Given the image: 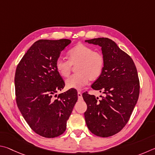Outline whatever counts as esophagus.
<instances>
[{"instance_id": "34e87169", "label": "esophagus", "mask_w": 155, "mask_h": 155, "mask_svg": "<svg viewBox=\"0 0 155 155\" xmlns=\"http://www.w3.org/2000/svg\"><path fill=\"white\" fill-rule=\"evenodd\" d=\"M78 99L82 100V94L80 92H78Z\"/></svg>"}]
</instances>
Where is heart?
I'll return each mask as SVG.
<instances>
[{
    "mask_svg": "<svg viewBox=\"0 0 155 155\" xmlns=\"http://www.w3.org/2000/svg\"><path fill=\"white\" fill-rule=\"evenodd\" d=\"M69 60L58 58L55 67L57 71L63 78L69 77L73 67L77 73L66 81L69 88L79 89L87 84L89 80L95 81L101 77L105 67V56L99 51L82 43H78L68 52Z\"/></svg>",
    "mask_w": 155,
    "mask_h": 155,
    "instance_id": "b5f03b06",
    "label": "heart"
}]
</instances>
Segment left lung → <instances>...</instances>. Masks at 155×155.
I'll use <instances>...</instances> for the list:
<instances>
[{
    "mask_svg": "<svg viewBox=\"0 0 155 155\" xmlns=\"http://www.w3.org/2000/svg\"><path fill=\"white\" fill-rule=\"evenodd\" d=\"M86 42L101 47L105 61L102 75L91 86L105 95L99 99L88 92L82 94L86 123L93 134L107 137L120 132L131 117L139 97V78L131 56L114 41L102 37Z\"/></svg>",
    "mask_w": 155,
    "mask_h": 155,
    "instance_id": "1",
    "label": "left lung"
}]
</instances>
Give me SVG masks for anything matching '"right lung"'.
<instances>
[{"label": "right lung", "instance_id": "obj_1", "mask_svg": "<svg viewBox=\"0 0 155 155\" xmlns=\"http://www.w3.org/2000/svg\"><path fill=\"white\" fill-rule=\"evenodd\" d=\"M71 42L66 39L37 41L16 68V104L31 129L42 137L53 138L63 134L78 101L74 88L52 98L65 85L56 69V61Z\"/></svg>", "mask_w": 155, "mask_h": 155}]
</instances>
